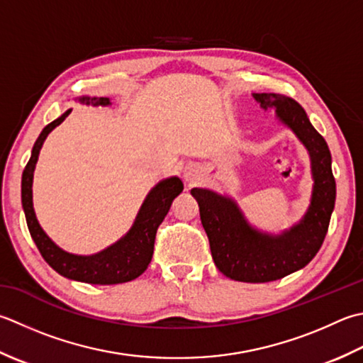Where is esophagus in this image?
<instances>
[{
	"instance_id": "obj_1",
	"label": "esophagus",
	"mask_w": 363,
	"mask_h": 363,
	"mask_svg": "<svg viewBox=\"0 0 363 363\" xmlns=\"http://www.w3.org/2000/svg\"><path fill=\"white\" fill-rule=\"evenodd\" d=\"M184 177H186L187 181H190L191 177H194V172H191V169L189 168V169H186V173H184Z\"/></svg>"
}]
</instances>
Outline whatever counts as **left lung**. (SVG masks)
<instances>
[{
  "instance_id": "1",
  "label": "left lung",
  "mask_w": 363,
  "mask_h": 363,
  "mask_svg": "<svg viewBox=\"0 0 363 363\" xmlns=\"http://www.w3.org/2000/svg\"><path fill=\"white\" fill-rule=\"evenodd\" d=\"M253 96L264 110L277 108V116L308 149L315 179L308 212L281 236H267L248 226L230 198L203 189H194L191 195L200 206L201 223L218 271L231 280L266 283L299 271L316 257L329 230L337 187L329 146L302 106L294 99L274 92Z\"/></svg>"
}]
</instances>
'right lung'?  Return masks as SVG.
<instances>
[{
  "mask_svg": "<svg viewBox=\"0 0 363 363\" xmlns=\"http://www.w3.org/2000/svg\"><path fill=\"white\" fill-rule=\"evenodd\" d=\"M80 101L92 105L110 104L108 97H82ZM69 113L70 110L44 127L39 138L35 140L31 157L21 174V204H23L28 230H30L42 258L48 262L50 267H53L66 279L91 283V285H118V283L135 280L146 271L151 262L157 228L168 214L174 198L184 190V184L179 177H169V179L157 184L146 196L130 231L106 250L92 255V257H77V255L61 250L58 245L52 242V239L40 228L38 218H35L31 186L34 167L42 143L47 135L69 116Z\"/></svg>",
  "mask_w": 363,
  "mask_h": 363,
  "instance_id": "right-lung-1",
  "label": "right lung"
}]
</instances>
